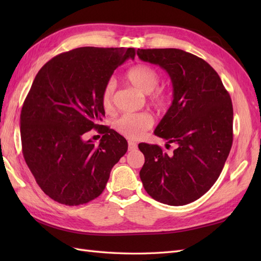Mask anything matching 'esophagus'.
Here are the masks:
<instances>
[{"label":"esophagus","instance_id":"obj_1","mask_svg":"<svg viewBox=\"0 0 261 261\" xmlns=\"http://www.w3.org/2000/svg\"><path fill=\"white\" fill-rule=\"evenodd\" d=\"M127 146H129V150L130 151L136 150V149H137V143L135 141L129 140V141H127Z\"/></svg>","mask_w":261,"mask_h":261}]
</instances>
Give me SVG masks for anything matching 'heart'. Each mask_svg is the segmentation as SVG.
I'll return each instance as SVG.
<instances>
[{
  "instance_id": "obj_1",
  "label": "heart",
  "mask_w": 261,
  "mask_h": 261,
  "mask_svg": "<svg viewBox=\"0 0 261 261\" xmlns=\"http://www.w3.org/2000/svg\"><path fill=\"white\" fill-rule=\"evenodd\" d=\"M125 80L132 86L138 88L143 94H149V99L154 108L162 109L166 104V95L162 90H156L160 82L158 71L149 65H136L126 71ZM115 94L114 81H109L101 93V103L105 111L113 109ZM152 125V118L148 113H126L121 115L113 123L114 129L120 135L129 139H139Z\"/></svg>"
}]
</instances>
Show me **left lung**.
Returning a JSON list of instances; mask_svg holds the SVG:
<instances>
[{
  "instance_id": "8db88e82",
  "label": "left lung",
  "mask_w": 261,
  "mask_h": 261,
  "mask_svg": "<svg viewBox=\"0 0 261 261\" xmlns=\"http://www.w3.org/2000/svg\"><path fill=\"white\" fill-rule=\"evenodd\" d=\"M143 62L167 71L173 102L154 135L175 143L173 154L139 143L145 154L140 178L156 201L179 206L203 196L222 171L232 147L233 108L218 73L180 49H138Z\"/></svg>"
}]
</instances>
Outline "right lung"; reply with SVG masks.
<instances>
[{
    "mask_svg": "<svg viewBox=\"0 0 261 261\" xmlns=\"http://www.w3.org/2000/svg\"><path fill=\"white\" fill-rule=\"evenodd\" d=\"M134 48L82 47L42 66L20 115L22 152L43 193L69 206L85 204L104 191L111 169L127 142L109 126L101 93L114 70L135 58ZM95 128L98 146L85 141Z\"/></svg>",
    "mask_w": 261,
    "mask_h": 261,
    "instance_id": "obj_1",
    "label": "right lung"
}]
</instances>
